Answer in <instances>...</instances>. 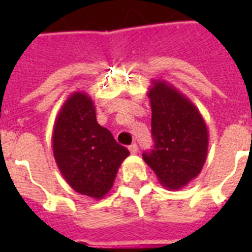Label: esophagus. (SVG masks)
<instances>
[{
  "mask_svg": "<svg viewBox=\"0 0 252 252\" xmlns=\"http://www.w3.org/2000/svg\"><path fill=\"white\" fill-rule=\"evenodd\" d=\"M129 152L132 154H136L138 152V146L136 145V144H132V145L129 146Z\"/></svg>",
  "mask_w": 252,
  "mask_h": 252,
  "instance_id": "obj_1",
  "label": "esophagus"
}]
</instances>
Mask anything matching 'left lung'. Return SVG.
<instances>
[{"instance_id": "8db88e82", "label": "left lung", "mask_w": 252, "mask_h": 252, "mask_svg": "<svg viewBox=\"0 0 252 252\" xmlns=\"http://www.w3.org/2000/svg\"><path fill=\"white\" fill-rule=\"evenodd\" d=\"M148 98L154 149L142 154V158L163 187L178 191L203 170L209 141L208 126L199 108L166 81L152 80Z\"/></svg>"}]
</instances>
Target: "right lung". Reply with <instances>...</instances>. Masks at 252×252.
Here are the masks:
<instances>
[{
    "label": "right lung",
    "instance_id": "right-lung-1",
    "mask_svg": "<svg viewBox=\"0 0 252 252\" xmlns=\"http://www.w3.org/2000/svg\"><path fill=\"white\" fill-rule=\"evenodd\" d=\"M53 157L66 183L81 195L103 199L114 186L124 146L96 122L90 95L76 91L57 114L52 132Z\"/></svg>",
    "mask_w": 252,
    "mask_h": 252
}]
</instances>
